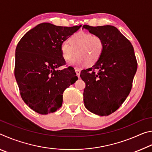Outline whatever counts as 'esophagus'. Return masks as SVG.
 Masks as SVG:
<instances>
[{
  "label": "esophagus",
  "instance_id": "esophagus-1",
  "mask_svg": "<svg viewBox=\"0 0 152 152\" xmlns=\"http://www.w3.org/2000/svg\"><path fill=\"white\" fill-rule=\"evenodd\" d=\"M75 71H76V76L79 78L80 74V70H79V69H76Z\"/></svg>",
  "mask_w": 152,
  "mask_h": 152
}]
</instances>
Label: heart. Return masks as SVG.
Wrapping results in <instances>:
<instances>
[{
	"instance_id": "b5f03b06",
	"label": "heart",
	"mask_w": 152,
	"mask_h": 152,
	"mask_svg": "<svg viewBox=\"0 0 152 152\" xmlns=\"http://www.w3.org/2000/svg\"><path fill=\"white\" fill-rule=\"evenodd\" d=\"M104 44L101 36L90 33H74L68 39L67 43L60 46V53L64 61H70L74 56L77 57L70 63L72 66H92L101 59Z\"/></svg>"
}]
</instances>
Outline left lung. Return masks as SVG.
Returning a JSON list of instances; mask_svg holds the SVG:
<instances>
[{"label":"left lung","instance_id":"left-lung-1","mask_svg":"<svg viewBox=\"0 0 152 152\" xmlns=\"http://www.w3.org/2000/svg\"><path fill=\"white\" fill-rule=\"evenodd\" d=\"M94 35L101 36L104 49L101 59L91 68L82 70L80 77L86 84L84 102L89 111L108 116L119 109L132 90L137 63L132 43L112 25L91 27Z\"/></svg>","mask_w":152,"mask_h":152}]
</instances>
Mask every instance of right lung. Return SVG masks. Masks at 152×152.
Wrapping results in <instances>:
<instances>
[{
  "label": "right lung",
  "mask_w": 152,
  "mask_h": 152,
  "mask_svg": "<svg viewBox=\"0 0 152 152\" xmlns=\"http://www.w3.org/2000/svg\"><path fill=\"white\" fill-rule=\"evenodd\" d=\"M80 27L43 23L18 43L15 76L22 99L34 111L47 115L58 110L62 105L63 92L78 80L72 67L57 68L66 64L61 45Z\"/></svg>",
  "instance_id": "obj_1"
}]
</instances>
